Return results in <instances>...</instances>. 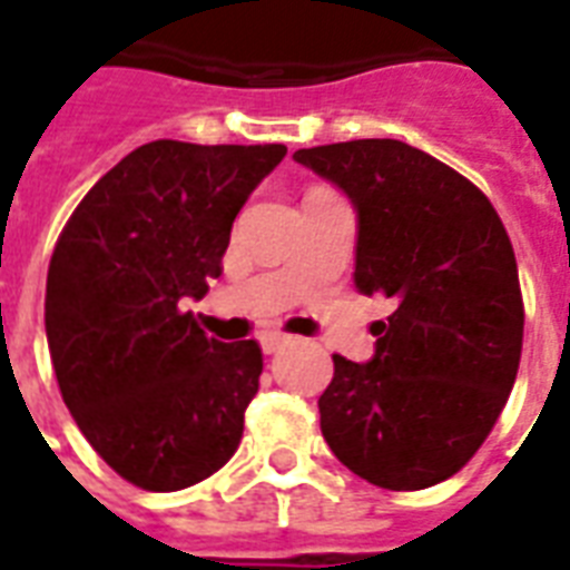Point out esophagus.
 <instances>
[{
    "label": "esophagus",
    "mask_w": 570,
    "mask_h": 570,
    "mask_svg": "<svg viewBox=\"0 0 570 570\" xmlns=\"http://www.w3.org/2000/svg\"><path fill=\"white\" fill-rule=\"evenodd\" d=\"M286 343H289V334H281V332H263V334H259V346H263V353H266V355L281 353Z\"/></svg>",
    "instance_id": "esophagus-1"
}]
</instances>
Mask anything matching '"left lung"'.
Returning <instances> with one entry per match:
<instances>
[{
    "label": "left lung",
    "mask_w": 570,
    "mask_h": 570,
    "mask_svg": "<svg viewBox=\"0 0 570 570\" xmlns=\"http://www.w3.org/2000/svg\"><path fill=\"white\" fill-rule=\"evenodd\" d=\"M355 208V289L394 302L367 364L334 355L320 428L343 466L424 490L466 466L505 406L523 350L517 259L497 208L401 140L298 149Z\"/></svg>",
    "instance_id": "obj_1"
}]
</instances>
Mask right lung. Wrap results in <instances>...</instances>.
<instances>
[{"label":"right lung","mask_w":570,"mask_h":570,"mask_svg":"<svg viewBox=\"0 0 570 570\" xmlns=\"http://www.w3.org/2000/svg\"><path fill=\"white\" fill-rule=\"evenodd\" d=\"M284 155L281 142H146L95 181L56 242L43 325L59 391L137 488H190L242 442L263 353L208 337L185 302L220 277L233 220Z\"/></svg>","instance_id":"1"}]
</instances>
